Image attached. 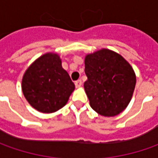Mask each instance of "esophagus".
Wrapping results in <instances>:
<instances>
[{
  "label": "esophagus",
  "instance_id": "1",
  "mask_svg": "<svg viewBox=\"0 0 158 158\" xmlns=\"http://www.w3.org/2000/svg\"><path fill=\"white\" fill-rule=\"evenodd\" d=\"M75 84H76V86L77 88H79V87L82 86V81H81V80H77V81L75 82Z\"/></svg>",
  "mask_w": 158,
  "mask_h": 158
}]
</instances>
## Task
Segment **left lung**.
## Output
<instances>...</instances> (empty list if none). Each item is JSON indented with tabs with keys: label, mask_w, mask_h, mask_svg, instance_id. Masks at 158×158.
Wrapping results in <instances>:
<instances>
[{
	"label": "left lung",
	"mask_w": 158,
	"mask_h": 158,
	"mask_svg": "<svg viewBox=\"0 0 158 158\" xmlns=\"http://www.w3.org/2000/svg\"><path fill=\"white\" fill-rule=\"evenodd\" d=\"M88 77L83 86L91 108L105 117H113L128 106L135 88L132 66L118 52L102 48L84 59Z\"/></svg>",
	"instance_id": "1"
}]
</instances>
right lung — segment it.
<instances>
[{"label": "right lung", "instance_id": "obj_1", "mask_svg": "<svg viewBox=\"0 0 158 158\" xmlns=\"http://www.w3.org/2000/svg\"><path fill=\"white\" fill-rule=\"evenodd\" d=\"M75 89L69 75L55 52H46L30 65L22 79V90L37 111L52 113L62 108Z\"/></svg>", "mask_w": 158, "mask_h": 158}]
</instances>
